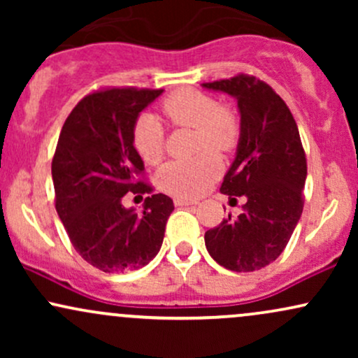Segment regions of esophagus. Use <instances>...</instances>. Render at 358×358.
Wrapping results in <instances>:
<instances>
[{
	"label": "esophagus",
	"instance_id": "obj_1",
	"mask_svg": "<svg viewBox=\"0 0 358 358\" xmlns=\"http://www.w3.org/2000/svg\"><path fill=\"white\" fill-rule=\"evenodd\" d=\"M176 207H183V205H196V200H190V199H182V196H176L173 200Z\"/></svg>",
	"mask_w": 358,
	"mask_h": 358
}]
</instances>
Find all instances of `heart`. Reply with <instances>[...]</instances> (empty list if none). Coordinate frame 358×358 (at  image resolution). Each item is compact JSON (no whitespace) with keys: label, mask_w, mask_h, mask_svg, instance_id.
Listing matches in <instances>:
<instances>
[{"label":"heart","mask_w":358,"mask_h":358,"mask_svg":"<svg viewBox=\"0 0 358 358\" xmlns=\"http://www.w3.org/2000/svg\"><path fill=\"white\" fill-rule=\"evenodd\" d=\"M163 113L176 126L193 127L199 146L213 151H229L239 139V122L229 110L220 109L212 97L193 89L171 94L163 102ZM163 126L151 114H143L134 124V148L146 163H158L163 156ZM220 173V162L212 151L196 158L166 163L156 176L159 190L173 196L192 199L200 195Z\"/></svg>","instance_id":"b5f03b06"}]
</instances>
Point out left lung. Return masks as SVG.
I'll use <instances>...</instances> for the list:
<instances>
[{"instance_id": "8db88e82", "label": "left lung", "mask_w": 358, "mask_h": 358, "mask_svg": "<svg viewBox=\"0 0 358 358\" xmlns=\"http://www.w3.org/2000/svg\"><path fill=\"white\" fill-rule=\"evenodd\" d=\"M237 102L241 133L236 158L220 192L245 200L237 219L229 217L205 232L213 261L250 273L276 261L303 212L306 158L293 114L266 82L249 76L202 84Z\"/></svg>"}]
</instances>
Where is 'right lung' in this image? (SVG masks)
<instances>
[{
  "label": "right lung",
  "instance_id": "add662e5",
  "mask_svg": "<svg viewBox=\"0 0 358 358\" xmlns=\"http://www.w3.org/2000/svg\"><path fill=\"white\" fill-rule=\"evenodd\" d=\"M163 90L108 89L84 97L67 117L52 162L55 208L72 245L104 273L145 268L159 252L175 205L163 193L143 210L126 208L127 192L150 193L136 182L145 170L133 131L141 110Z\"/></svg>",
  "mask_w": 358,
  "mask_h": 358
}]
</instances>
